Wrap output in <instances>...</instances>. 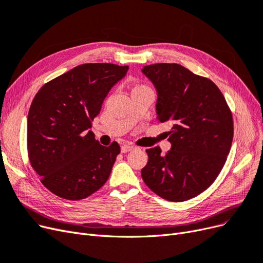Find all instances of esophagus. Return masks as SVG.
<instances>
[{
	"mask_svg": "<svg viewBox=\"0 0 263 263\" xmlns=\"http://www.w3.org/2000/svg\"><path fill=\"white\" fill-rule=\"evenodd\" d=\"M137 147L130 145V144H124V145L121 146V153H128V152H131L133 149H135Z\"/></svg>",
	"mask_w": 263,
	"mask_h": 263,
	"instance_id": "34e87169",
	"label": "esophagus"
}]
</instances>
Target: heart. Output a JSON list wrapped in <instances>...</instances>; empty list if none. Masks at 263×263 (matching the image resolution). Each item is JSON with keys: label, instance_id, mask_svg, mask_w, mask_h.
<instances>
[{"label": "heart", "instance_id": "heart-1", "mask_svg": "<svg viewBox=\"0 0 263 263\" xmlns=\"http://www.w3.org/2000/svg\"><path fill=\"white\" fill-rule=\"evenodd\" d=\"M144 89H151L149 86L145 85V84H140V85H135L133 88H132V91H138V90H144Z\"/></svg>", "mask_w": 263, "mask_h": 263}]
</instances>
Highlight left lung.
Segmentation results:
<instances>
[{
	"mask_svg": "<svg viewBox=\"0 0 263 263\" xmlns=\"http://www.w3.org/2000/svg\"><path fill=\"white\" fill-rule=\"evenodd\" d=\"M158 99L159 122L173 124L172 149L146 148L148 162L141 175L147 187L168 201L199 196L215 181L230 153L233 115L222 91L211 80L176 63L144 66Z\"/></svg>",
	"mask_w": 263,
	"mask_h": 263,
	"instance_id": "1",
	"label": "left lung"
}]
</instances>
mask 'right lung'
I'll use <instances>...</instances> for the list:
<instances>
[{
	"mask_svg": "<svg viewBox=\"0 0 263 263\" xmlns=\"http://www.w3.org/2000/svg\"><path fill=\"white\" fill-rule=\"evenodd\" d=\"M129 66L86 63L46 83L27 119V153L41 183L65 200L85 199L108 180L120 146L100 145L91 128Z\"/></svg>",
	"mask_w": 263,
	"mask_h": 263,
	"instance_id": "obj_1",
	"label": "right lung"
}]
</instances>
